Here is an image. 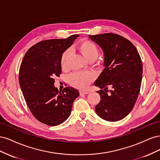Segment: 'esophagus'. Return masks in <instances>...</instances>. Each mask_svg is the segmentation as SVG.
Instances as JSON below:
<instances>
[{"mask_svg": "<svg viewBox=\"0 0 160 160\" xmlns=\"http://www.w3.org/2000/svg\"><path fill=\"white\" fill-rule=\"evenodd\" d=\"M79 93L80 95H86V94H88L89 93V91H79Z\"/></svg>", "mask_w": 160, "mask_h": 160, "instance_id": "esophagus-1", "label": "esophagus"}]
</instances>
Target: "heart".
I'll return each instance as SVG.
<instances>
[{"label": "heart", "instance_id": "heart-1", "mask_svg": "<svg viewBox=\"0 0 160 160\" xmlns=\"http://www.w3.org/2000/svg\"><path fill=\"white\" fill-rule=\"evenodd\" d=\"M78 50L87 61L96 59L98 55V49L95 43L89 40L82 41L78 45ZM70 51L63 52L61 58L62 68H65L69 59ZM94 79V75L89 72H75L69 76L70 83L77 88L86 89Z\"/></svg>", "mask_w": 160, "mask_h": 160}]
</instances>
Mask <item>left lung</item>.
Segmentation results:
<instances>
[{"mask_svg": "<svg viewBox=\"0 0 160 160\" xmlns=\"http://www.w3.org/2000/svg\"><path fill=\"white\" fill-rule=\"evenodd\" d=\"M103 52L104 69L95 82L101 100L95 111L101 118L118 122L131 112L141 88L143 67L135 46L113 33L89 35ZM108 87L112 88L108 93ZM104 89L103 90L102 89Z\"/></svg>", "mask_w": 160, "mask_h": 160, "instance_id": "1", "label": "left lung"}]
</instances>
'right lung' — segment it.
<instances>
[{
    "mask_svg": "<svg viewBox=\"0 0 160 160\" xmlns=\"http://www.w3.org/2000/svg\"><path fill=\"white\" fill-rule=\"evenodd\" d=\"M79 36L38 42L27 51L21 62L18 79L24 98L35 118L49 126L67 119L79 95L71 87L61 93L54 85V77L61 73V55Z\"/></svg>",
    "mask_w": 160,
    "mask_h": 160,
    "instance_id": "add662e5",
    "label": "right lung"
}]
</instances>
